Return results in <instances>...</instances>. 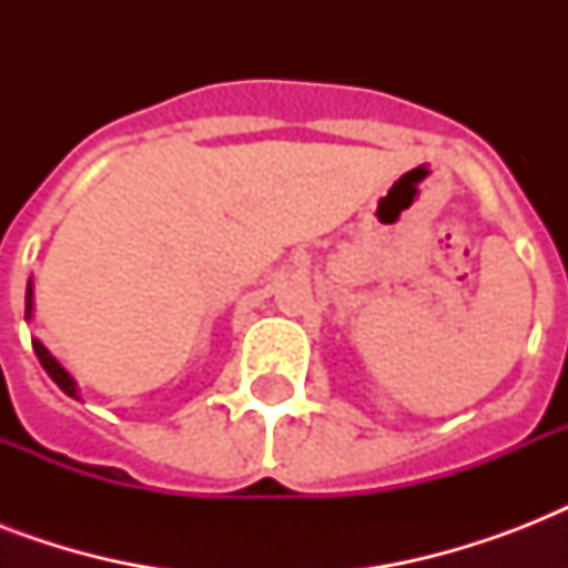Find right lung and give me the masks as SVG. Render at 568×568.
<instances>
[{"label": "right lung", "mask_w": 568, "mask_h": 568, "mask_svg": "<svg viewBox=\"0 0 568 568\" xmlns=\"http://www.w3.org/2000/svg\"><path fill=\"white\" fill-rule=\"evenodd\" d=\"M31 312H34V283H31V280H29V285H26V321H31ZM31 347H34V354H38L40 365H43V372H47L49 377L55 379L58 388H61L64 395L79 397V386H75L73 374L67 372L64 365L58 363L55 356L49 354L47 345H43V342H38V338H31Z\"/></svg>", "instance_id": "1"}]
</instances>
